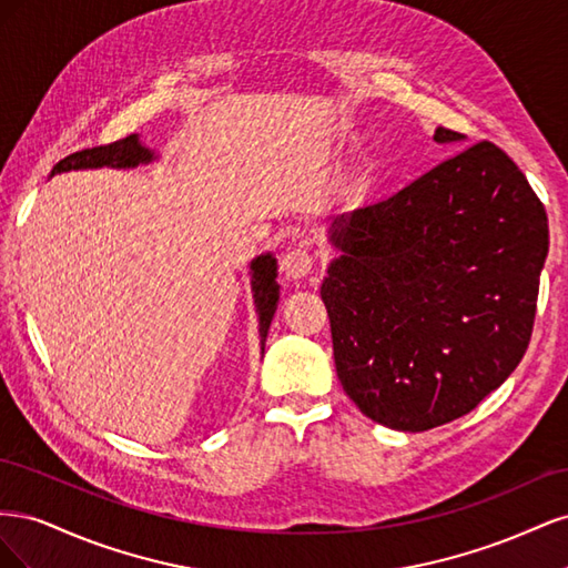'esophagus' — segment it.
<instances>
[{"label": "esophagus", "mask_w": 568, "mask_h": 568, "mask_svg": "<svg viewBox=\"0 0 568 568\" xmlns=\"http://www.w3.org/2000/svg\"><path fill=\"white\" fill-rule=\"evenodd\" d=\"M280 267L284 272V277H288V280H303V277H307V274L313 272L315 257H313L311 251H305V248H291L282 257V265Z\"/></svg>", "instance_id": "1"}]
</instances>
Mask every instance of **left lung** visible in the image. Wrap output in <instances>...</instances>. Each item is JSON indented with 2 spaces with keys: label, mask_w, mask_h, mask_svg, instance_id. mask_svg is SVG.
<instances>
[{
  "label": "left lung",
  "mask_w": 568,
  "mask_h": 568,
  "mask_svg": "<svg viewBox=\"0 0 568 568\" xmlns=\"http://www.w3.org/2000/svg\"><path fill=\"white\" fill-rule=\"evenodd\" d=\"M436 142L462 134L438 128ZM322 284L343 390L363 415L426 432L517 369L536 322L549 230L526 175L493 142L334 222Z\"/></svg>",
  "instance_id": "1"
}]
</instances>
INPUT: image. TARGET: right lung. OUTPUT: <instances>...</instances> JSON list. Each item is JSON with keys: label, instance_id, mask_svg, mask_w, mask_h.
Masks as SVG:
<instances>
[{"label": "right lung", "instance_id": "1", "mask_svg": "<svg viewBox=\"0 0 568 568\" xmlns=\"http://www.w3.org/2000/svg\"><path fill=\"white\" fill-rule=\"evenodd\" d=\"M151 161V151L144 149L136 140V134L125 136V140H118L111 144H101L92 149H82L71 153V156L61 159L51 175L65 173V170H78V168H101V165H111V168H134L140 163ZM253 270V291H255V307L257 315H261V338L267 336L270 322L274 311H277V301H280V284H277V261L267 253L255 257L251 263Z\"/></svg>", "mask_w": 568, "mask_h": 568}]
</instances>
